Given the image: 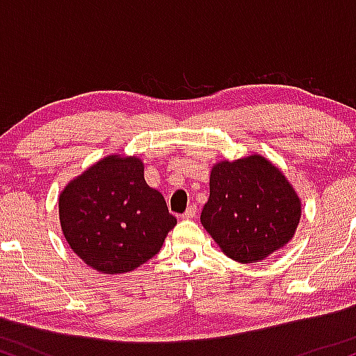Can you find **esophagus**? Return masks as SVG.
<instances>
[{
  "instance_id": "obj_1",
  "label": "esophagus",
  "mask_w": 356,
  "mask_h": 356,
  "mask_svg": "<svg viewBox=\"0 0 356 356\" xmlns=\"http://www.w3.org/2000/svg\"><path fill=\"white\" fill-rule=\"evenodd\" d=\"M195 216H197V207H195L194 204H191V206L186 209V212L182 214V219L189 220V219H194Z\"/></svg>"
}]
</instances>
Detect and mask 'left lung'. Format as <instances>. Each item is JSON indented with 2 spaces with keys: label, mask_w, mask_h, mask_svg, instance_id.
<instances>
[{
  "label": "left lung",
  "mask_w": 356,
  "mask_h": 356,
  "mask_svg": "<svg viewBox=\"0 0 356 356\" xmlns=\"http://www.w3.org/2000/svg\"><path fill=\"white\" fill-rule=\"evenodd\" d=\"M301 218V201L284 174L252 154L211 170L201 222L226 256L257 263L288 244Z\"/></svg>",
  "instance_id": "left-lung-1"
}]
</instances>
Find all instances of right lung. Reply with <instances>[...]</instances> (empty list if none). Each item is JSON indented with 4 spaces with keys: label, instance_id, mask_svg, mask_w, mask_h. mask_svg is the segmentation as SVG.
<instances>
[{
    "label": "right lung",
    "instance_id": "1",
    "mask_svg": "<svg viewBox=\"0 0 356 356\" xmlns=\"http://www.w3.org/2000/svg\"><path fill=\"white\" fill-rule=\"evenodd\" d=\"M60 224L65 239L88 266L120 275L161 251L177 219L164 195L147 186L137 157L108 155L61 191Z\"/></svg>",
    "mask_w": 356,
    "mask_h": 356
}]
</instances>
